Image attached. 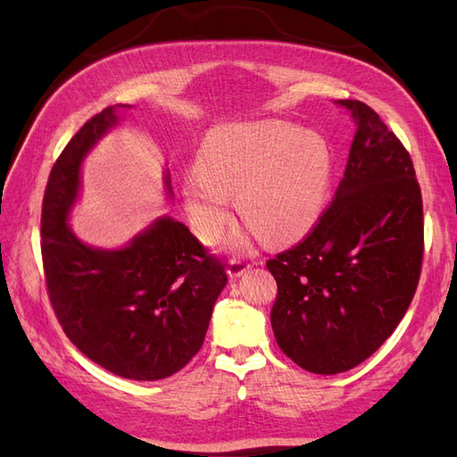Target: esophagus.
Listing matches in <instances>:
<instances>
[{
    "label": "esophagus",
    "instance_id": "esophagus-1",
    "mask_svg": "<svg viewBox=\"0 0 457 457\" xmlns=\"http://www.w3.org/2000/svg\"><path fill=\"white\" fill-rule=\"evenodd\" d=\"M251 265L247 263L245 259H231L229 261V265H228V275H229V278H237V277H241L245 273V270L249 269Z\"/></svg>",
    "mask_w": 457,
    "mask_h": 457
}]
</instances>
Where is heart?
Instances as JSON below:
<instances>
[{
	"label": "heart",
	"mask_w": 457,
	"mask_h": 457,
	"mask_svg": "<svg viewBox=\"0 0 457 457\" xmlns=\"http://www.w3.org/2000/svg\"><path fill=\"white\" fill-rule=\"evenodd\" d=\"M200 170L184 177L192 228L213 241L229 220V194L267 244L304 237L326 206L332 153L314 131L287 121H253L212 129L198 149Z\"/></svg>",
	"instance_id": "heart-1"
}]
</instances>
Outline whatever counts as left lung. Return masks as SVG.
<instances>
[{
  "label": "left lung",
  "instance_id": "obj_1",
  "mask_svg": "<svg viewBox=\"0 0 457 457\" xmlns=\"http://www.w3.org/2000/svg\"><path fill=\"white\" fill-rule=\"evenodd\" d=\"M337 105L357 131L336 198L298 245L267 261L277 344L318 375L353 369L385 344L412 303L424 253L409 151L367 104Z\"/></svg>",
  "mask_w": 457,
  "mask_h": 457
}]
</instances>
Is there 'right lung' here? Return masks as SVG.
<instances>
[{"label":"right lung","mask_w":457,"mask_h":457,"mask_svg":"<svg viewBox=\"0 0 457 457\" xmlns=\"http://www.w3.org/2000/svg\"><path fill=\"white\" fill-rule=\"evenodd\" d=\"M129 108L118 104L96 113L56 159L43 198L41 253L48 298L68 339L113 375L159 381L200 352L228 275L169 216L121 249L86 245L68 226L84 157ZM164 184L170 194L169 174Z\"/></svg>","instance_id":"obj_1"}]
</instances>
